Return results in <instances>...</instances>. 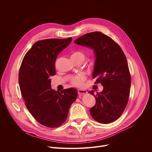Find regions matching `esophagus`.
I'll list each match as a JSON object with an SVG mask.
<instances>
[{
    "label": "esophagus",
    "mask_w": 152,
    "mask_h": 152,
    "mask_svg": "<svg viewBox=\"0 0 152 152\" xmlns=\"http://www.w3.org/2000/svg\"><path fill=\"white\" fill-rule=\"evenodd\" d=\"M77 92H78V94H85L87 93V91H86L85 90H81V89L78 90Z\"/></svg>",
    "instance_id": "obj_1"
}]
</instances>
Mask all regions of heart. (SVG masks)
I'll return each mask as SVG.
<instances>
[{
    "mask_svg": "<svg viewBox=\"0 0 152 152\" xmlns=\"http://www.w3.org/2000/svg\"><path fill=\"white\" fill-rule=\"evenodd\" d=\"M72 58H82L84 60L85 55L83 53L80 52H75L72 55ZM85 77L83 75H80L77 76H75L72 79V83L76 86H82L83 84L84 80Z\"/></svg>",
    "mask_w": 152,
    "mask_h": 152,
    "instance_id": "b5f03b06",
    "label": "heart"
}]
</instances>
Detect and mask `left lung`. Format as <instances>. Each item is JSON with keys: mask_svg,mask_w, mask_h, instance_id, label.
I'll use <instances>...</instances> for the list:
<instances>
[{"mask_svg": "<svg viewBox=\"0 0 152 152\" xmlns=\"http://www.w3.org/2000/svg\"><path fill=\"white\" fill-rule=\"evenodd\" d=\"M76 45L93 50L95 63L93 77L103 86L102 92L91 94L96 100L90 110L92 117L103 124L112 123L123 113L127 104L131 78L126 56L120 46L100 32L85 34L75 40Z\"/></svg>", "mask_w": 152, "mask_h": 152, "instance_id": "1", "label": "left lung"}]
</instances>
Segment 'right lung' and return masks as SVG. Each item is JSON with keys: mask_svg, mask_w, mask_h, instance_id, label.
<instances>
[{"mask_svg": "<svg viewBox=\"0 0 152 152\" xmlns=\"http://www.w3.org/2000/svg\"><path fill=\"white\" fill-rule=\"evenodd\" d=\"M72 40L70 37L38 41L26 53L21 64L18 82L25 105L35 119L46 127H56L66 121L77 96L75 88L57 93L50 84V76L56 73V59Z\"/></svg>", "mask_w": 152, "mask_h": 152, "instance_id": "right-lung-1", "label": "right lung"}]
</instances>
